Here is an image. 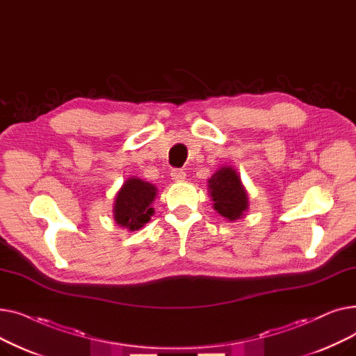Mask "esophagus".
Segmentation results:
<instances>
[{"label": "esophagus", "instance_id": "obj_1", "mask_svg": "<svg viewBox=\"0 0 356 356\" xmlns=\"http://www.w3.org/2000/svg\"><path fill=\"white\" fill-rule=\"evenodd\" d=\"M172 179L176 181H183L186 179V172L181 170V168H175L172 172Z\"/></svg>", "mask_w": 356, "mask_h": 356}]
</instances>
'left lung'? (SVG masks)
<instances>
[{"label": "left lung", "instance_id": "8db88e82", "mask_svg": "<svg viewBox=\"0 0 356 356\" xmlns=\"http://www.w3.org/2000/svg\"><path fill=\"white\" fill-rule=\"evenodd\" d=\"M208 188L215 211L223 218L236 220L248 209V195L232 167L219 168L209 179Z\"/></svg>", "mask_w": 356, "mask_h": 356}]
</instances>
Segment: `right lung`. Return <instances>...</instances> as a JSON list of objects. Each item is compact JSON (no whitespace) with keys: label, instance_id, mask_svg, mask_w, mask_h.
Segmentation results:
<instances>
[{"label":"right lung","instance_id":"add662e5","mask_svg":"<svg viewBox=\"0 0 356 356\" xmlns=\"http://www.w3.org/2000/svg\"><path fill=\"white\" fill-rule=\"evenodd\" d=\"M156 195L157 189L154 184L136 177L128 179L115 199V222L129 231H138L154 213L152 203Z\"/></svg>","mask_w":356,"mask_h":356}]
</instances>
